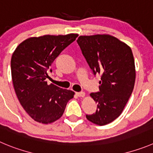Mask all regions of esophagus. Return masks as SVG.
I'll use <instances>...</instances> for the list:
<instances>
[{
  "label": "esophagus",
  "mask_w": 153,
  "mask_h": 153,
  "mask_svg": "<svg viewBox=\"0 0 153 153\" xmlns=\"http://www.w3.org/2000/svg\"><path fill=\"white\" fill-rule=\"evenodd\" d=\"M76 95L79 97H83L85 96V93L83 92V91H81V92H77Z\"/></svg>",
  "instance_id": "1"
}]
</instances>
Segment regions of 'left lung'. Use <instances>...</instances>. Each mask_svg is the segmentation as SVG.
I'll use <instances>...</instances> for the list:
<instances>
[{"label":"left lung","instance_id":"8db88e82","mask_svg":"<svg viewBox=\"0 0 153 153\" xmlns=\"http://www.w3.org/2000/svg\"><path fill=\"white\" fill-rule=\"evenodd\" d=\"M77 42L94 75L101 76L100 91L91 94L97 108L95 113L86 115V118L96 125H107L122 114L134 87L132 51L109 35L80 36Z\"/></svg>","mask_w":153,"mask_h":153}]
</instances>
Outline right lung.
<instances>
[{
	"mask_svg": "<svg viewBox=\"0 0 153 153\" xmlns=\"http://www.w3.org/2000/svg\"><path fill=\"white\" fill-rule=\"evenodd\" d=\"M77 34L44 35L21 43L11 58L14 90L25 112L35 122L49 124L63 114L75 93L46 81L53 62L65 48L75 41Z\"/></svg>",
	"mask_w": 153,
	"mask_h": 153,
	"instance_id": "obj_1",
	"label": "right lung"
}]
</instances>
